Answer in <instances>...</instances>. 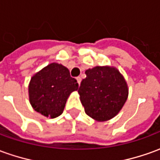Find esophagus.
<instances>
[{"mask_svg": "<svg viewBox=\"0 0 160 160\" xmlns=\"http://www.w3.org/2000/svg\"><path fill=\"white\" fill-rule=\"evenodd\" d=\"M76 80H77L78 84L80 85V82H81V78H80V77H77V78H76Z\"/></svg>", "mask_w": 160, "mask_h": 160, "instance_id": "1", "label": "esophagus"}]
</instances>
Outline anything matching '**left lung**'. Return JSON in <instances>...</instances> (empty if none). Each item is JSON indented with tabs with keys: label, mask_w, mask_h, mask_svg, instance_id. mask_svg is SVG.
Here are the masks:
<instances>
[{
	"label": "left lung",
	"mask_w": 160,
	"mask_h": 160,
	"mask_svg": "<svg viewBox=\"0 0 160 160\" xmlns=\"http://www.w3.org/2000/svg\"><path fill=\"white\" fill-rule=\"evenodd\" d=\"M85 73L78 93L86 114L99 122L116 117L129 94L123 76L110 66H95Z\"/></svg>",
	"instance_id": "1"
}]
</instances>
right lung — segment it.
I'll list each match as a JSON object with an SVG mask.
<instances>
[{
    "instance_id": "1",
    "label": "right lung",
    "mask_w": 160,
    "mask_h": 160,
    "mask_svg": "<svg viewBox=\"0 0 160 160\" xmlns=\"http://www.w3.org/2000/svg\"><path fill=\"white\" fill-rule=\"evenodd\" d=\"M79 84L72 78L66 66L52 63L33 75L29 85V97L32 108L46 117L60 116L66 100Z\"/></svg>"
}]
</instances>
